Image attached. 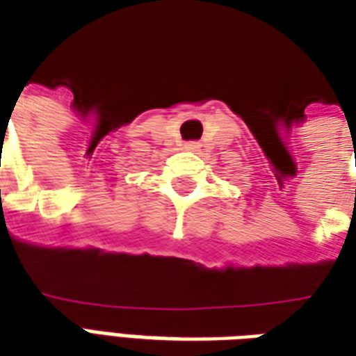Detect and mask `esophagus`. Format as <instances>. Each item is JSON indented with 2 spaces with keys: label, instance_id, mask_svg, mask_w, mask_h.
I'll list each match as a JSON object with an SVG mask.
<instances>
[{
  "label": "esophagus",
  "instance_id": "34e87169",
  "mask_svg": "<svg viewBox=\"0 0 356 356\" xmlns=\"http://www.w3.org/2000/svg\"><path fill=\"white\" fill-rule=\"evenodd\" d=\"M186 147H188V149H197V147H200V145H197V143H193V141H192V143H188V145H186Z\"/></svg>",
  "mask_w": 356,
  "mask_h": 356
}]
</instances>
